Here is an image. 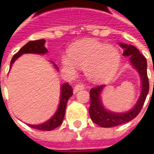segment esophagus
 <instances>
[{"instance_id": "esophagus-1", "label": "esophagus", "mask_w": 154, "mask_h": 154, "mask_svg": "<svg viewBox=\"0 0 154 154\" xmlns=\"http://www.w3.org/2000/svg\"><path fill=\"white\" fill-rule=\"evenodd\" d=\"M85 88V86L83 84H76L75 86H74V92H77L78 91H80V90H82V89H84Z\"/></svg>"}]
</instances>
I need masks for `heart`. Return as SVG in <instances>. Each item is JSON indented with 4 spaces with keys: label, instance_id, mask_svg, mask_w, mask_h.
Returning a JSON list of instances; mask_svg holds the SVG:
<instances>
[{
    "label": "heart",
    "instance_id": "1",
    "mask_svg": "<svg viewBox=\"0 0 154 154\" xmlns=\"http://www.w3.org/2000/svg\"><path fill=\"white\" fill-rule=\"evenodd\" d=\"M68 56L62 58L63 67L74 72L76 66L85 68L86 75L96 82H102L112 77L120 65L118 51L103 43L85 40L70 47Z\"/></svg>",
    "mask_w": 154,
    "mask_h": 154
}]
</instances>
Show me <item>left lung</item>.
<instances>
[{
  "mask_svg": "<svg viewBox=\"0 0 154 154\" xmlns=\"http://www.w3.org/2000/svg\"><path fill=\"white\" fill-rule=\"evenodd\" d=\"M120 46L124 49L123 56H130V62L134 68L137 69L140 75L142 90L140 96L139 100L133 109L126 113H113L109 112L103 108L100 99V92L103 90V86H97L92 87L90 90V108L89 114L93 122L98 126L103 128H111L126 123L128 122L133 120L136 117L140 111L142 109V106L145 103L146 95L149 91V81L146 72V60L143 55L132 45L121 44ZM154 88V82H153Z\"/></svg>",
  "mask_w": 154,
  "mask_h": 154,
  "instance_id": "8db88e82",
  "label": "left lung"
}]
</instances>
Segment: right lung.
Here are the masks:
<instances>
[{"label": "right lung", "instance_id": "add662e5", "mask_svg": "<svg viewBox=\"0 0 154 154\" xmlns=\"http://www.w3.org/2000/svg\"><path fill=\"white\" fill-rule=\"evenodd\" d=\"M45 39H39V40H35V41H30L26 45H25L19 52H17L14 56H13L11 60V66L14 63L15 60L20 56L24 53H34V54H45L47 52V49L45 47ZM10 66V67H11ZM56 66V68H58ZM62 92H61V101L59 107L57 109L56 114L52 116V118L50 119L43 124L39 125H29L31 128H35V129H39V130H45V131H51L52 129L59 127L62 124L64 115H65V109L67 107V103L69 98L73 95V88L68 83H65L62 86Z\"/></svg>", "mask_w": 154, "mask_h": 154}]
</instances>
